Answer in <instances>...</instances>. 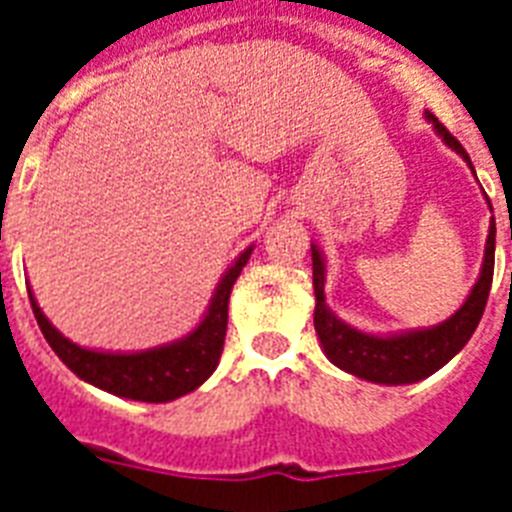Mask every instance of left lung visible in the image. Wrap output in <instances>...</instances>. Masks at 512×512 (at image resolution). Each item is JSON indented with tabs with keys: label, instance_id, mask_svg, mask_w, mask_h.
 I'll return each instance as SVG.
<instances>
[{
	"label": "left lung",
	"instance_id": "obj_1",
	"mask_svg": "<svg viewBox=\"0 0 512 512\" xmlns=\"http://www.w3.org/2000/svg\"><path fill=\"white\" fill-rule=\"evenodd\" d=\"M436 132L444 138L449 148L470 164V156L460 146V140L454 138L452 132L446 130L444 124L438 122L436 116L428 114ZM473 170V164H470ZM494 217L492 228H489V239H486V255L484 268L478 276L476 287L470 289L468 300L462 308L454 313L452 319L430 329H417V332H404V335H388L374 337L364 335L358 329L348 327L340 321L335 313L327 308L324 300V279H327V268L321 260L319 249L311 247L313 255V289H316V311H313V327L321 340V348L327 353L332 364H337L345 372L356 374L361 380L382 382V385H409V382L425 380L433 372H438L446 361H452L465 342L473 337L478 321L484 316L486 300H489V289H492L494 276Z\"/></svg>",
	"mask_w": 512,
	"mask_h": 512
}]
</instances>
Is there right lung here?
Wrapping results in <instances>:
<instances>
[{
  "label": "right lung",
  "instance_id": "1",
  "mask_svg": "<svg viewBox=\"0 0 512 512\" xmlns=\"http://www.w3.org/2000/svg\"><path fill=\"white\" fill-rule=\"evenodd\" d=\"M249 255H252V247L244 249L239 260L225 271L209 303L207 316L191 335L162 348L143 350V353H100V350L79 348L76 342L66 340L52 327L42 308L36 305L34 295L28 297H31V308H34L36 324L42 329L44 340L50 342V348L76 377L114 396L164 404L196 390L215 372L220 353H223L225 329H228V297Z\"/></svg>",
  "mask_w": 512,
  "mask_h": 512
}]
</instances>
